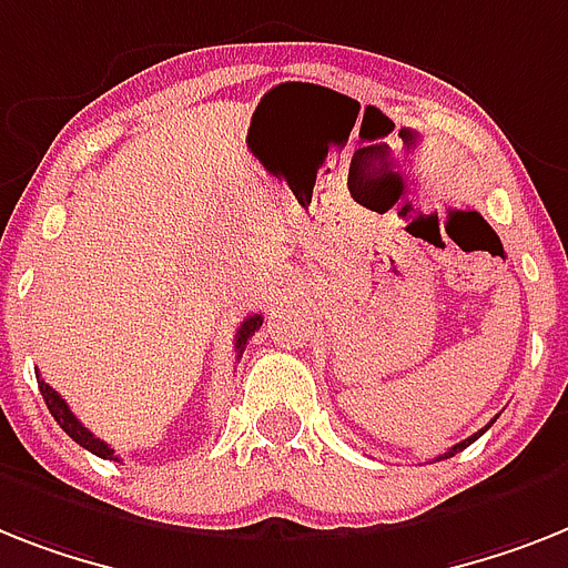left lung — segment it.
Masks as SVG:
<instances>
[{
    "instance_id": "1",
    "label": "left lung",
    "mask_w": 568,
    "mask_h": 568,
    "mask_svg": "<svg viewBox=\"0 0 568 568\" xmlns=\"http://www.w3.org/2000/svg\"><path fill=\"white\" fill-rule=\"evenodd\" d=\"M494 420H496V418H494ZM494 420H490V424H494ZM490 424H487V426H490ZM487 426H485V429H479V433H473L470 438H464V442H462V444H456V447H449L447 453H444V456L435 458V462H442V458H453V456H456V453H462L464 447H470V444L476 442V438H479V435H485V433H487Z\"/></svg>"
}]
</instances>
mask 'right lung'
I'll list each match as a JSON object with an SVG mask.
<instances>
[{"label": "right lung", "mask_w": 568, "mask_h": 568, "mask_svg": "<svg viewBox=\"0 0 568 568\" xmlns=\"http://www.w3.org/2000/svg\"><path fill=\"white\" fill-rule=\"evenodd\" d=\"M261 325H264V316H261V313H255V316H250V318H243V325L237 327V336H234V351H237V357H241L243 348H246V342L255 336V331ZM37 383H40V395H42V400H45V406H49L51 418L58 420L60 429H63V433L69 435L72 442H78L83 449H89V453H95L98 458H110V462H119L115 449H110V444L101 442V438H95V435L89 433L87 426L74 418L72 409H69V403H65L63 397H60L58 392L49 386V383H45V379L37 377Z\"/></svg>", "instance_id": "add662e5"}]
</instances>
